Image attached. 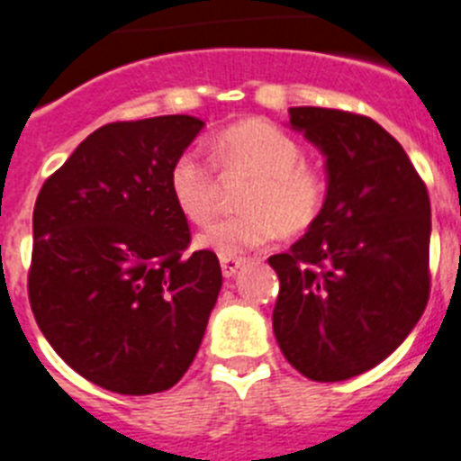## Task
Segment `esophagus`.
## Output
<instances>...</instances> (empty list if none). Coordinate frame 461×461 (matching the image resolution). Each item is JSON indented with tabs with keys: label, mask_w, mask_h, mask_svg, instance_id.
Masks as SVG:
<instances>
[{
	"label": "esophagus",
	"mask_w": 461,
	"mask_h": 461,
	"mask_svg": "<svg viewBox=\"0 0 461 461\" xmlns=\"http://www.w3.org/2000/svg\"><path fill=\"white\" fill-rule=\"evenodd\" d=\"M246 264V259H240V257H221V267H222V276L225 277H234L239 273V268Z\"/></svg>",
	"instance_id": "1"
}]
</instances>
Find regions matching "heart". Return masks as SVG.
Returning a JSON list of instances; mask_svg holds the SVG:
<instances>
[{
    "label": "heart",
    "instance_id": "heart-1",
    "mask_svg": "<svg viewBox=\"0 0 461 461\" xmlns=\"http://www.w3.org/2000/svg\"><path fill=\"white\" fill-rule=\"evenodd\" d=\"M303 149L287 131L264 119L225 128L211 142L222 176H243L240 213L227 215L197 236V246L221 257L259 250L277 234L296 236L321 218L329 184L321 169L303 163ZM169 193L188 221L209 222L218 209L221 181L197 153L184 151L169 167Z\"/></svg>",
    "mask_w": 461,
    "mask_h": 461
}]
</instances>
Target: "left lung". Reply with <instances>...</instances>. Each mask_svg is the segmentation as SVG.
<instances>
[{
  "instance_id": "1",
  "label": "left lung",
  "mask_w": 461,
  "mask_h": 461,
  "mask_svg": "<svg viewBox=\"0 0 461 461\" xmlns=\"http://www.w3.org/2000/svg\"><path fill=\"white\" fill-rule=\"evenodd\" d=\"M289 123L326 156L329 197L292 250L268 257L280 277L273 333L303 376L344 381L388 358L425 312L429 194L375 119L289 107Z\"/></svg>"
}]
</instances>
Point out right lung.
<instances>
[{
    "instance_id": "add662e5",
    "label": "right lung",
    "mask_w": 461,
    "mask_h": 461,
    "mask_svg": "<svg viewBox=\"0 0 461 461\" xmlns=\"http://www.w3.org/2000/svg\"><path fill=\"white\" fill-rule=\"evenodd\" d=\"M204 128L190 114L98 128L41 188L29 303L80 376L119 395L172 388L222 287L218 257L185 255L169 167Z\"/></svg>"
}]
</instances>
